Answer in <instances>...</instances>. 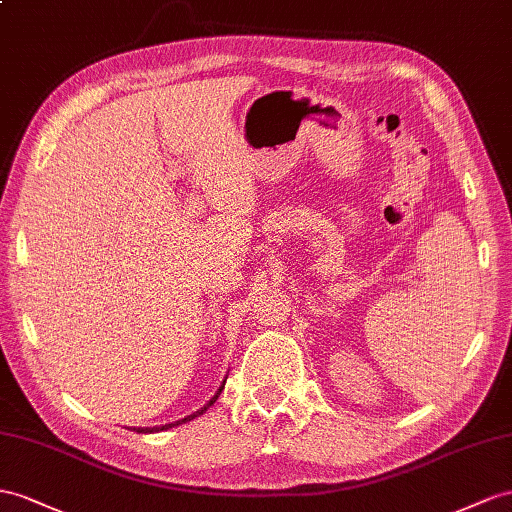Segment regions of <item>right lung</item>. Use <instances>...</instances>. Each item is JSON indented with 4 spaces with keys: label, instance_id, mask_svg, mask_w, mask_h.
<instances>
[{
    "label": "right lung",
    "instance_id": "add662e5",
    "mask_svg": "<svg viewBox=\"0 0 512 512\" xmlns=\"http://www.w3.org/2000/svg\"><path fill=\"white\" fill-rule=\"evenodd\" d=\"M222 383H225V381H222ZM222 387H225V385H220V389L214 393V398L212 400H209L205 406H201V409L199 411H196V413H192V415H188V417H183V419H179V422H175V424H164V426H153V428H134L136 432H160V430H168V428H175V426H179V424H186V422H190V419H194V417H199V415H203L207 409H209V406H212L216 400H218V396H220V391H222Z\"/></svg>",
    "mask_w": 512,
    "mask_h": 512
}]
</instances>
